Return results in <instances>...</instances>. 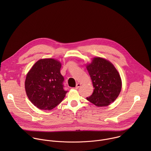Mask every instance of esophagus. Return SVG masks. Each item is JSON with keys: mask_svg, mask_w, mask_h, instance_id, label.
<instances>
[{"mask_svg": "<svg viewBox=\"0 0 151 151\" xmlns=\"http://www.w3.org/2000/svg\"><path fill=\"white\" fill-rule=\"evenodd\" d=\"M81 86V83H78L77 84H76V87H75V89H78Z\"/></svg>", "mask_w": 151, "mask_h": 151, "instance_id": "1", "label": "esophagus"}]
</instances>
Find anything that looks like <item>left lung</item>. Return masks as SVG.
<instances>
[{
  "instance_id": "left-lung-1",
  "label": "left lung",
  "mask_w": 151,
  "mask_h": 151,
  "mask_svg": "<svg viewBox=\"0 0 151 151\" xmlns=\"http://www.w3.org/2000/svg\"><path fill=\"white\" fill-rule=\"evenodd\" d=\"M94 88L87 100L97 106H107L118 97L122 87L120 75L113 64L106 59L95 57L87 65Z\"/></svg>"
}]
</instances>
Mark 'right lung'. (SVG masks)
I'll return each instance as SVG.
<instances>
[{"instance_id": "obj_1", "label": "right lung", "mask_w": 151, "mask_h": 151, "mask_svg": "<svg viewBox=\"0 0 151 151\" xmlns=\"http://www.w3.org/2000/svg\"><path fill=\"white\" fill-rule=\"evenodd\" d=\"M61 63L53 58L38 60L27 74L25 89L30 101L42 110H51L63 100L64 89Z\"/></svg>"}]
</instances>
